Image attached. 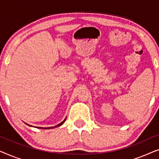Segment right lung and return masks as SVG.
Instances as JSON below:
<instances>
[{"mask_svg":"<svg viewBox=\"0 0 159 159\" xmlns=\"http://www.w3.org/2000/svg\"><path fill=\"white\" fill-rule=\"evenodd\" d=\"M66 118L64 119V121H62V122H61L60 124H58V125H57V126H56V127H47V128H44V127H37V128H40V129H51V128H54V127H59V126H61V125H63V123L65 121H66Z\"/></svg>","mask_w":159,"mask_h":159,"instance_id":"obj_1","label":"right lung"}]
</instances>
